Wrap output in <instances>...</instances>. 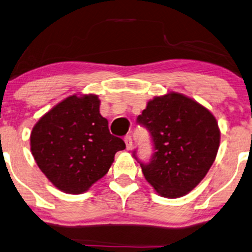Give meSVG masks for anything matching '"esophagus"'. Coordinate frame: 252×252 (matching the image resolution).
<instances>
[{
	"label": "esophagus",
	"mask_w": 252,
	"mask_h": 252,
	"mask_svg": "<svg viewBox=\"0 0 252 252\" xmlns=\"http://www.w3.org/2000/svg\"><path fill=\"white\" fill-rule=\"evenodd\" d=\"M124 142H126V150H131L132 149V138H131V136H126V138H124Z\"/></svg>",
	"instance_id": "34e87169"
}]
</instances>
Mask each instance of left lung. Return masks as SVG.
<instances>
[{
  "label": "left lung",
  "mask_w": 252,
  "mask_h": 252,
  "mask_svg": "<svg viewBox=\"0 0 252 252\" xmlns=\"http://www.w3.org/2000/svg\"><path fill=\"white\" fill-rule=\"evenodd\" d=\"M137 122L154 142L150 163L139 161L146 181L164 197L186 195L206 177L218 155L220 129L214 115L193 98L171 92L150 100Z\"/></svg>",
  "instance_id": "left-lung-1"
}]
</instances>
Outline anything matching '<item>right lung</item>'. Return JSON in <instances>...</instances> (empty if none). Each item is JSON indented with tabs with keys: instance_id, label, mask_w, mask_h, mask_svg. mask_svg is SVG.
I'll return each mask as SVG.
<instances>
[{
	"instance_id": "1",
	"label": "right lung",
	"mask_w": 252,
	"mask_h": 252,
	"mask_svg": "<svg viewBox=\"0 0 252 252\" xmlns=\"http://www.w3.org/2000/svg\"><path fill=\"white\" fill-rule=\"evenodd\" d=\"M38 167L57 189L81 194L109 171L126 143L113 136L97 95H72L40 117L30 136Z\"/></svg>"
}]
</instances>
